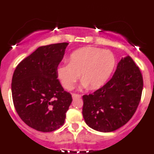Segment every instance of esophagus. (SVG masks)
I'll list each match as a JSON object with an SVG mask.
<instances>
[{
    "label": "esophagus",
    "mask_w": 154,
    "mask_h": 154,
    "mask_svg": "<svg viewBox=\"0 0 154 154\" xmlns=\"http://www.w3.org/2000/svg\"><path fill=\"white\" fill-rule=\"evenodd\" d=\"M72 99H77V98H81V95H80V94L73 93L72 95Z\"/></svg>",
    "instance_id": "esophagus-1"
}]
</instances>
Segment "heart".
Instances as JSON below:
<instances>
[{
	"label": "heart",
	"instance_id": "obj_1",
	"mask_svg": "<svg viewBox=\"0 0 154 154\" xmlns=\"http://www.w3.org/2000/svg\"><path fill=\"white\" fill-rule=\"evenodd\" d=\"M115 63V57L111 51L84 47L73 51L69 58V63L59 65L56 73L62 86L67 90L74 88L80 74L83 85H88L91 89H97L108 81Z\"/></svg>",
	"mask_w": 154,
	"mask_h": 154
}]
</instances>
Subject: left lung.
Segmentation results:
<instances>
[{"mask_svg": "<svg viewBox=\"0 0 154 154\" xmlns=\"http://www.w3.org/2000/svg\"><path fill=\"white\" fill-rule=\"evenodd\" d=\"M143 86L142 74L134 61L130 56L122 58L107 83L82 96V115L86 124L103 133L124 126L138 107Z\"/></svg>", "mask_w": 154, "mask_h": 154, "instance_id": "1", "label": "left lung"}]
</instances>
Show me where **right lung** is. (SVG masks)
Wrapping results in <instances>:
<instances>
[{"label":"right lung","mask_w":154,"mask_h":154,"mask_svg":"<svg viewBox=\"0 0 154 154\" xmlns=\"http://www.w3.org/2000/svg\"><path fill=\"white\" fill-rule=\"evenodd\" d=\"M68 45L63 42L41 46L14 72L11 92L14 108L24 123L38 131L47 133L60 128L72 101L56 73Z\"/></svg>","instance_id":"right-lung-1"}]
</instances>
